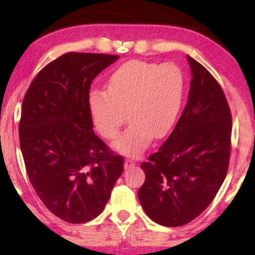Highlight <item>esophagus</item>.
<instances>
[{
    "instance_id": "esophagus-1",
    "label": "esophagus",
    "mask_w": 255,
    "mask_h": 255,
    "mask_svg": "<svg viewBox=\"0 0 255 255\" xmlns=\"http://www.w3.org/2000/svg\"><path fill=\"white\" fill-rule=\"evenodd\" d=\"M134 165H135V160L131 159V158H127V159L125 160V168H126V169L133 168Z\"/></svg>"
}]
</instances>
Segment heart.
I'll return each mask as SVG.
<instances>
[{
	"mask_svg": "<svg viewBox=\"0 0 255 255\" xmlns=\"http://www.w3.org/2000/svg\"><path fill=\"white\" fill-rule=\"evenodd\" d=\"M184 90L186 79L176 64L134 60L113 72L107 91L90 93L89 110L96 129L108 140L119 135L127 113L130 124L115 147L128 156H137L152 137L160 139L174 127Z\"/></svg>",
	"mask_w": 255,
	"mask_h": 255,
	"instance_id": "obj_1",
	"label": "heart"
}]
</instances>
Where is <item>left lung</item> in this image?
<instances>
[{
  "instance_id": "8db88e82",
  "label": "left lung",
  "mask_w": 255,
  "mask_h": 255,
  "mask_svg": "<svg viewBox=\"0 0 255 255\" xmlns=\"http://www.w3.org/2000/svg\"><path fill=\"white\" fill-rule=\"evenodd\" d=\"M187 60L193 75L187 105L164 144L140 165L145 172L140 204L164 227H181L201 215L229 168V104L211 73L191 56Z\"/></svg>"
}]
</instances>
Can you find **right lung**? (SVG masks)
Wrapping results in <instances>:
<instances>
[{"label": "right lung", "instance_id": "1", "mask_svg": "<svg viewBox=\"0 0 255 255\" xmlns=\"http://www.w3.org/2000/svg\"><path fill=\"white\" fill-rule=\"evenodd\" d=\"M118 55L67 52L46 64L26 91L20 148L32 186L46 209L68 223L104 210L125 159L93 133V79Z\"/></svg>", "mask_w": 255, "mask_h": 255}]
</instances>
